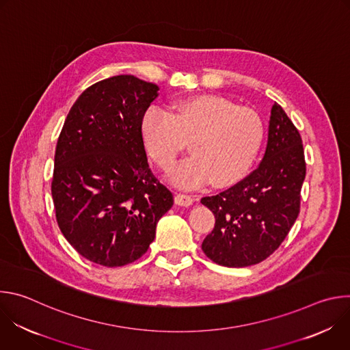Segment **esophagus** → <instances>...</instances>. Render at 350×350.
I'll return each mask as SVG.
<instances>
[{
	"instance_id": "esophagus-1",
	"label": "esophagus",
	"mask_w": 350,
	"mask_h": 350,
	"mask_svg": "<svg viewBox=\"0 0 350 350\" xmlns=\"http://www.w3.org/2000/svg\"><path fill=\"white\" fill-rule=\"evenodd\" d=\"M174 202H176L177 205H180V206H189V205H192V202H193V198H192L191 195H188V193L178 192V193H176V196H174Z\"/></svg>"
}]
</instances>
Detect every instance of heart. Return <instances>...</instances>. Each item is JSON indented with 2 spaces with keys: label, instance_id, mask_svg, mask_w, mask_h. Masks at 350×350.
<instances>
[{
  "label": "heart",
  "instance_id": "1",
  "mask_svg": "<svg viewBox=\"0 0 350 350\" xmlns=\"http://www.w3.org/2000/svg\"><path fill=\"white\" fill-rule=\"evenodd\" d=\"M148 154L163 170L174 166L189 142L192 157L170 174L173 183L195 188L234 184L252 166L263 142L265 129L258 112L235 107L216 95L185 96L170 112L149 108L141 120Z\"/></svg>",
  "mask_w": 350,
  "mask_h": 350
}]
</instances>
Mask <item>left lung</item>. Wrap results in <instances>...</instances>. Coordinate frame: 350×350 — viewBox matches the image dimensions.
Here are the masks:
<instances>
[{
    "label": "left lung",
    "mask_w": 350,
    "mask_h": 350,
    "mask_svg": "<svg viewBox=\"0 0 350 350\" xmlns=\"http://www.w3.org/2000/svg\"><path fill=\"white\" fill-rule=\"evenodd\" d=\"M306 176L302 138L274 103L260 165L243 180L201 199L216 219L202 251L217 265L246 267L267 259L288 235Z\"/></svg>",
    "instance_id": "left-lung-1"
}]
</instances>
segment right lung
<instances>
[{
  "label": "right lung",
  "mask_w": 350,
  "mask_h": 350,
  "mask_svg": "<svg viewBox=\"0 0 350 350\" xmlns=\"http://www.w3.org/2000/svg\"><path fill=\"white\" fill-rule=\"evenodd\" d=\"M159 87L120 75L88 87L70 108L55 149L51 184L58 226L92 263L139 259L173 193L149 169L141 120Z\"/></svg>",
  "instance_id": "right-lung-1"
}]
</instances>
